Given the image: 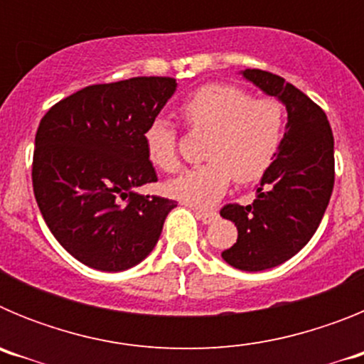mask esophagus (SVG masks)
Listing matches in <instances>:
<instances>
[{
	"label": "esophagus",
	"mask_w": 364,
	"mask_h": 364,
	"mask_svg": "<svg viewBox=\"0 0 364 364\" xmlns=\"http://www.w3.org/2000/svg\"><path fill=\"white\" fill-rule=\"evenodd\" d=\"M195 215L200 218L202 224H213V222L218 218L217 211H198L197 210V211H195Z\"/></svg>",
	"instance_id": "1"
}]
</instances>
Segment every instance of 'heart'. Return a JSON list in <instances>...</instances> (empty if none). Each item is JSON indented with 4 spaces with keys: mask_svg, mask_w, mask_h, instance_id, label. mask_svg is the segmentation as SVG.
Here are the masks:
<instances>
[{
    "mask_svg": "<svg viewBox=\"0 0 364 364\" xmlns=\"http://www.w3.org/2000/svg\"><path fill=\"white\" fill-rule=\"evenodd\" d=\"M180 114L195 129L210 131L204 159L166 184L169 197L193 208L213 205L237 182L259 178L273 162L284 131V111L277 100H252L233 85L204 87L186 100ZM149 162L166 173L178 169L176 131L166 118H153L144 129Z\"/></svg>",
    "mask_w": 364,
    "mask_h": 364,
    "instance_id": "b5f03b06",
    "label": "heart"
}]
</instances>
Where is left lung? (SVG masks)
<instances>
[{"label": "left lung", "instance_id": "1", "mask_svg": "<svg viewBox=\"0 0 364 364\" xmlns=\"http://www.w3.org/2000/svg\"><path fill=\"white\" fill-rule=\"evenodd\" d=\"M239 74L288 112L284 136L255 186L253 204L220 211L239 231L222 259L242 272H262L301 252L319 228L333 189V134L323 109L284 78L259 69Z\"/></svg>", "mask_w": 364, "mask_h": 364}]
</instances>
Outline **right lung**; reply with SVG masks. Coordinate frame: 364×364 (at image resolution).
Returning a JSON list of instances; mask_svg holds the SVG:
<instances>
[{"mask_svg":"<svg viewBox=\"0 0 364 364\" xmlns=\"http://www.w3.org/2000/svg\"><path fill=\"white\" fill-rule=\"evenodd\" d=\"M176 85L159 76L91 85L41 118L32 164L34 197L58 242L82 264L124 272L159 242L176 202L136 193L156 182L142 134Z\"/></svg>","mask_w":364,"mask_h":364,"instance_id":"right-lung-1","label":"right lung"}]
</instances>
